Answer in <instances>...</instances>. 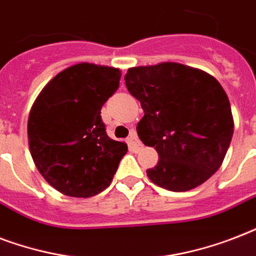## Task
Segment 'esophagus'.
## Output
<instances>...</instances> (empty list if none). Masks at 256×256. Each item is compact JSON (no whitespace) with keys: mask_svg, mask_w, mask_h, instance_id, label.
I'll return each instance as SVG.
<instances>
[{"mask_svg":"<svg viewBox=\"0 0 256 256\" xmlns=\"http://www.w3.org/2000/svg\"><path fill=\"white\" fill-rule=\"evenodd\" d=\"M128 146L132 148H142V144L140 142V140H138V136H136V132H132V134H130V136H128Z\"/></svg>","mask_w":256,"mask_h":256,"instance_id":"34e87169","label":"esophagus"}]
</instances>
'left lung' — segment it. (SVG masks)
Returning <instances> with one entry per match:
<instances>
[{"instance_id":"1","label":"left lung","mask_w":256,"mask_h":256,"mask_svg":"<svg viewBox=\"0 0 256 256\" xmlns=\"http://www.w3.org/2000/svg\"><path fill=\"white\" fill-rule=\"evenodd\" d=\"M124 84L144 116L140 140L160 156L148 175L156 186L187 191L218 170L230 146L231 106L214 77L175 62L128 70Z\"/></svg>"}]
</instances>
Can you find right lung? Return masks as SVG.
I'll list each match as a JSON object with an SVG mask.
<instances>
[{
	"label": "right lung",
	"mask_w": 256,
	"mask_h": 256,
	"mask_svg": "<svg viewBox=\"0 0 256 256\" xmlns=\"http://www.w3.org/2000/svg\"><path fill=\"white\" fill-rule=\"evenodd\" d=\"M118 69L70 66L42 88L30 110L28 136L38 171L69 196L88 198L110 186L128 144L106 132L100 108L120 88Z\"/></svg>",
	"instance_id": "obj_1"
}]
</instances>
